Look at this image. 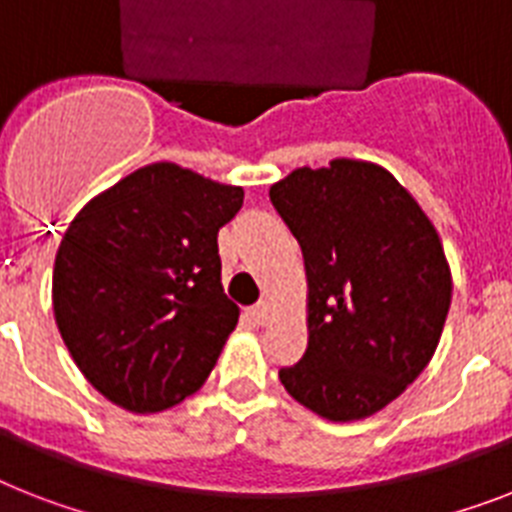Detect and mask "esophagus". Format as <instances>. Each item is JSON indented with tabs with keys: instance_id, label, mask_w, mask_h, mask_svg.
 Instances as JSON below:
<instances>
[{
	"instance_id": "34e87169",
	"label": "esophagus",
	"mask_w": 512,
	"mask_h": 512,
	"mask_svg": "<svg viewBox=\"0 0 512 512\" xmlns=\"http://www.w3.org/2000/svg\"><path fill=\"white\" fill-rule=\"evenodd\" d=\"M249 313H252V321L260 323V326H263V323H268L270 305H268V302H257V305L252 307V310H249Z\"/></svg>"
}]
</instances>
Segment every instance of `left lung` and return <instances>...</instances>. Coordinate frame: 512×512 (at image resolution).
I'll list each match as a JSON object with an SVG mask.
<instances>
[{
  "label": "left lung",
  "instance_id": "left-lung-1",
  "mask_svg": "<svg viewBox=\"0 0 512 512\" xmlns=\"http://www.w3.org/2000/svg\"><path fill=\"white\" fill-rule=\"evenodd\" d=\"M270 202L302 247L307 350L278 378L328 421H360L429 365L452 299L436 228L397 178L363 160L297 168Z\"/></svg>",
  "mask_w": 512,
  "mask_h": 512
}]
</instances>
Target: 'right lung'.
Returning <instances> with one entry per match:
<instances>
[{
    "instance_id": "1",
    "label": "right lung",
    "mask_w": 512,
    "mask_h": 512,
    "mask_svg": "<svg viewBox=\"0 0 512 512\" xmlns=\"http://www.w3.org/2000/svg\"><path fill=\"white\" fill-rule=\"evenodd\" d=\"M242 202V186L155 162L73 218L54 257V321L107 400L157 413L205 384L239 321L218 231Z\"/></svg>"
}]
</instances>
